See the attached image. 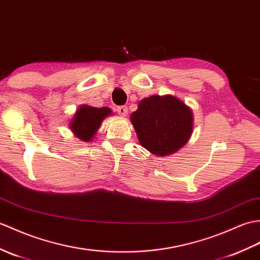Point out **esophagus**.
<instances>
[{
  "instance_id": "1",
  "label": "esophagus",
  "mask_w": 260,
  "mask_h": 260,
  "mask_svg": "<svg viewBox=\"0 0 260 260\" xmlns=\"http://www.w3.org/2000/svg\"><path fill=\"white\" fill-rule=\"evenodd\" d=\"M117 113L119 114L120 116L125 117L126 115H127V113H128L127 107H126V106H118V107H117Z\"/></svg>"
}]
</instances>
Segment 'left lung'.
<instances>
[{"instance_id": "left-lung-1", "label": "left lung", "mask_w": 260, "mask_h": 260, "mask_svg": "<svg viewBox=\"0 0 260 260\" xmlns=\"http://www.w3.org/2000/svg\"><path fill=\"white\" fill-rule=\"evenodd\" d=\"M131 122L141 145L157 156L176 153L192 133L190 108L173 95H153L138 103Z\"/></svg>"}]
</instances>
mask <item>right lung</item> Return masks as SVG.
Listing matches in <instances>:
<instances>
[{"instance_id": "obj_1", "label": "right lung", "mask_w": 260, "mask_h": 260, "mask_svg": "<svg viewBox=\"0 0 260 260\" xmlns=\"http://www.w3.org/2000/svg\"><path fill=\"white\" fill-rule=\"evenodd\" d=\"M112 111L108 107H92L82 105L74 114L70 123V128L77 138L83 142L92 141L94 135L98 133L103 119L111 115Z\"/></svg>"}]
</instances>
